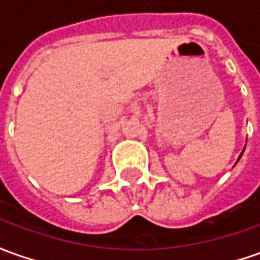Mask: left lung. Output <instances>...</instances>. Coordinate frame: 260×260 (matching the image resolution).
Instances as JSON below:
<instances>
[{
    "mask_svg": "<svg viewBox=\"0 0 260 260\" xmlns=\"http://www.w3.org/2000/svg\"><path fill=\"white\" fill-rule=\"evenodd\" d=\"M243 150H245V148H243ZM242 154H243V151H242V153H241V155H239V158H241V157H242ZM239 158H238V161H239Z\"/></svg>",
    "mask_w": 260,
    "mask_h": 260,
    "instance_id": "1",
    "label": "left lung"
}]
</instances>
